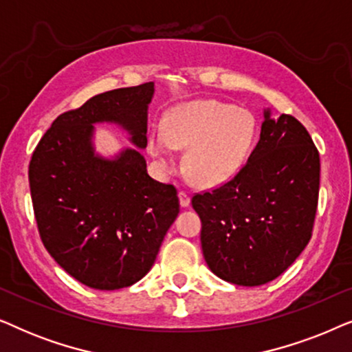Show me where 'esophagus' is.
I'll use <instances>...</instances> for the list:
<instances>
[{"label":"esophagus","mask_w":352,"mask_h":352,"mask_svg":"<svg viewBox=\"0 0 352 352\" xmlns=\"http://www.w3.org/2000/svg\"><path fill=\"white\" fill-rule=\"evenodd\" d=\"M177 197H179V205L182 206V208H187V206L190 205V197L186 194V192H179V194H177Z\"/></svg>","instance_id":"1"}]
</instances>
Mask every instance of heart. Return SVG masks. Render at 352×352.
Wrapping results in <instances>:
<instances>
[{
	"label": "heart",
	"instance_id": "b5f03b06",
	"mask_svg": "<svg viewBox=\"0 0 352 352\" xmlns=\"http://www.w3.org/2000/svg\"><path fill=\"white\" fill-rule=\"evenodd\" d=\"M256 131V118L250 110L197 99L166 115L163 131L148 136V152L163 173H173L177 166L175 151H187L186 171L192 182L214 189L242 171Z\"/></svg>",
	"mask_w": 352,
	"mask_h": 352
}]
</instances>
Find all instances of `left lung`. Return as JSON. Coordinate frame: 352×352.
Masks as SVG:
<instances>
[{
  "mask_svg": "<svg viewBox=\"0 0 352 352\" xmlns=\"http://www.w3.org/2000/svg\"><path fill=\"white\" fill-rule=\"evenodd\" d=\"M263 115L242 171L192 199L210 271L242 287L264 285L292 266L309 243L319 199L320 160L309 133L292 115Z\"/></svg>",
  "mask_w": 352,
  "mask_h": 352,
  "instance_id": "left-lung-1",
  "label": "left lung"
}]
</instances>
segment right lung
Wrapping results in <instances>:
<instances>
[{"mask_svg":"<svg viewBox=\"0 0 352 352\" xmlns=\"http://www.w3.org/2000/svg\"><path fill=\"white\" fill-rule=\"evenodd\" d=\"M155 85L98 94L52 122L33 152L28 181L47 253L96 290H120L146 276L179 213L173 186L147 173V115ZM113 124L133 148L95 151V124Z\"/></svg>","mask_w":352,"mask_h":352,"instance_id":"right-lung-1","label":"right lung"}]
</instances>
